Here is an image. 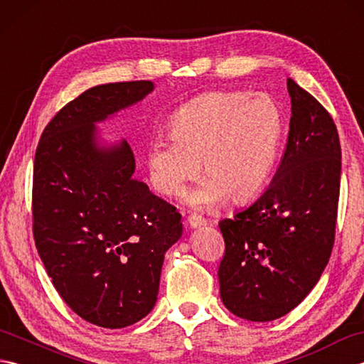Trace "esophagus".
Returning a JSON list of instances; mask_svg holds the SVG:
<instances>
[{"label":"esophagus","instance_id":"34e87169","mask_svg":"<svg viewBox=\"0 0 364 364\" xmlns=\"http://www.w3.org/2000/svg\"><path fill=\"white\" fill-rule=\"evenodd\" d=\"M188 223H189V227H192V228H198V227L206 225V219L202 218V215H198V214H191L188 218Z\"/></svg>","mask_w":364,"mask_h":364}]
</instances>
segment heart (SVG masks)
I'll use <instances>...</instances> for the list:
<instances>
[{"instance_id": "heart-1", "label": "heart", "mask_w": 364, "mask_h": 364, "mask_svg": "<svg viewBox=\"0 0 364 364\" xmlns=\"http://www.w3.org/2000/svg\"><path fill=\"white\" fill-rule=\"evenodd\" d=\"M284 134V114L272 97L249 90H215L176 109L170 134L146 151L153 188L178 197L198 172L203 183L191 203L210 208L228 198H253L274 173Z\"/></svg>"}]
</instances>
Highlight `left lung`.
Returning a JSON list of instances; mask_svg holds the SVG:
<instances>
[{
    "instance_id": "1",
    "label": "left lung",
    "mask_w": 364,
    "mask_h": 364,
    "mask_svg": "<svg viewBox=\"0 0 364 364\" xmlns=\"http://www.w3.org/2000/svg\"><path fill=\"white\" fill-rule=\"evenodd\" d=\"M291 122L272 183L255 202L223 219L220 299L239 318L269 322L304 300L335 242L341 145L331 115L288 78Z\"/></svg>"
}]
</instances>
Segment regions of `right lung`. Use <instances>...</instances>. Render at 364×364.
I'll use <instances>...</instances> for the list:
<instances>
[{
  "label": "right lung",
  "instance_id": "obj_1",
  "mask_svg": "<svg viewBox=\"0 0 364 364\" xmlns=\"http://www.w3.org/2000/svg\"><path fill=\"white\" fill-rule=\"evenodd\" d=\"M151 81L95 86L45 127L33 178V233L65 304L84 321L123 328L158 299L166 252L183 233L181 214L136 180L127 141L98 142L95 123L141 102Z\"/></svg>",
  "mask_w": 364,
  "mask_h": 364
}]
</instances>
